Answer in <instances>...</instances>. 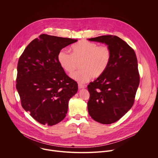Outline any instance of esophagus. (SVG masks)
<instances>
[{
  "mask_svg": "<svg viewBox=\"0 0 158 158\" xmlns=\"http://www.w3.org/2000/svg\"><path fill=\"white\" fill-rule=\"evenodd\" d=\"M78 87H79V89H84V88H85V85H82V84H79V85H78Z\"/></svg>",
  "mask_w": 158,
  "mask_h": 158,
  "instance_id": "34e87169",
  "label": "esophagus"
}]
</instances>
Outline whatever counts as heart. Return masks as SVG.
Listing matches in <instances>:
<instances>
[{
    "mask_svg": "<svg viewBox=\"0 0 158 158\" xmlns=\"http://www.w3.org/2000/svg\"><path fill=\"white\" fill-rule=\"evenodd\" d=\"M73 54L62 50L57 56V60L62 69L71 74L81 63V70L71 75L74 81L84 83L93 77H98L107 70L111 60V52L106 46H99L96 43L81 41L72 48Z\"/></svg>",
    "mask_w": 158,
    "mask_h": 158,
    "instance_id": "heart-1",
    "label": "heart"
}]
</instances>
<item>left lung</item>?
<instances>
[{"label":"left lung","instance_id":"obj_1","mask_svg":"<svg viewBox=\"0 0 158 158\" xmlns=\"http://www.w3.org/2000/svg\"><path fill=\"white\" fill-rule=\"evenodd\" d=\"M107 45L111 60L104 73L87 85L90 94L89 114L104 124L118 121L132 107L139 84L137 57L134 51L116 35L88 39Z\"/></svg>","mask_w":158,"mask_h":158}]
</instances>
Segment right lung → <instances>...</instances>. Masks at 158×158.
Returning a JSON list of instances; mask_svg holds the SVG:
<instances>
[{"mask_svg":"<svg viewBox=\"0 0 158 158\" xmlns=\"http://www.w3.org/2000/svg\"><path fill=\"white\" fill-rule=\"evenodd\" d=\"M77 39L41 34L26 47L17 64L16 88L21 104L39 123L53 126L66 116L77 83L67 76L57 56Z\"/></svg>","mask_w":158,"mask_h":158,"instance_id":"obj_1","label":"right lung"}]
</instances>
